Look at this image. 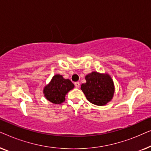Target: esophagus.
Wrapping results in <instances>:
<instances>
[{
    "mask_svg": "<svg viewBox=\"0 0 151 151\" xmlns=\"http://www.w3.org/2000/svg\"><path fill=\"white\" fill-rule=\"evenodd\" d=\"M74 84H75V86L76 88H79L80 87V82H76L74 83Z\"/></svg>",
    "mask_w": 151,
    "mask_h": 151,
    "instance_id": "34e87169",
    "label": "esophagus"
}]
</instances>
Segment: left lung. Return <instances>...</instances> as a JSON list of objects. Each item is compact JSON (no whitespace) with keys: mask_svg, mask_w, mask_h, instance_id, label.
Masks as SVG:
<instances>
[{"mask_svg":"<svg viewBox=\"0 0 151 151\" xmlns=\"http://www.w3.org/2000/svg\"><path fill=\"white\" fill-rule=\"evenodd\" d=\"M85 80L81 90L88 101L97 106H104L111 102L114 96L115 85L109 73L93 71L85 76Z\"/></svg>","mask_w":151,"mask_h":151,"instance_id":"1","label":"left lung"}]
</instances>
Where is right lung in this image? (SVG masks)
I'll return each mask as SVG.
<instances>
[{"label": "right lung", "mask_w": 151, "mask_h": 151, "mask_svg": "<svg viewBox=\"0 0 151 151\" xmlns=\"http://www.w3.org/2000/svg\"><path fill=\"white\" fill-rule=\"evenodd\" d=\"M74 88V84L69 79H65L63 76L56 74L43 88L45 98L51 103L59 104L65 102L66 95Z\"/></svg>", "instance_id": "add662e5"}]
</instances>
